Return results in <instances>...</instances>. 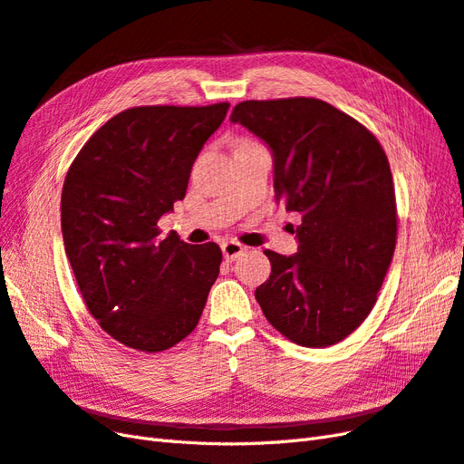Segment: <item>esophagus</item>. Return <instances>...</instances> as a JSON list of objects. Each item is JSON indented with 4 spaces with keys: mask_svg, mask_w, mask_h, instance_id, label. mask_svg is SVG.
<instances>
[{
    "mask_svg": "<svg viewBox=\"0 0 464 464\" xmlns=\"http://www.w3.org/2000/svg\"><path fill=\"white\" fill-rule=\"evenodd\" d=\"M221 250H223V256H225V260H229V262H233V260H237L239 258L245 250H246V246H243L241 243H237V241H225L223 245H221Z\"/></svg>",
    "mask_w": 464,
    "mask_h": 464,
    "instance_id": "34e87169",
    "label": "esophagus"
}]
</instances>
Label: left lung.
<instances>
[{
  "mask_svg": "<svg viewBox=\"0 0 464 464\" xmlns=\"http://www.w3.org/2000/svg\"><path fill=\"white\" fill-rule=\"evenodd\" d=\"M270 145L276 196L301 214L294 256L272 264L255 297L268 323L305 348L338 343L377 303L399 231L385 150L363 124L313 97L243 101L231 114Z\"/></svg>",
  "mask_w": 464,
  "mask_h": 464,
  "instance_id": "left-lung-1",
  "label": "left lung"
}]
</instances>
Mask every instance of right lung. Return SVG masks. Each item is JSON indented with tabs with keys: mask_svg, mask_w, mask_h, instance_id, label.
Wrapping results in <instances>:
<instances>
[{
	"mask_svg": "<svg viewBox=\"0 0 464 464\" xmlns=\"http://www.w3.org/2000/svg\"><path fill=\"white\" fill-rule=\"evenodd\" d=\"M227 111L229 102L122 111L65 175V255L92 319L128 348L155 353L187 338L218 280L216 243L161 237L157 221L187 194L196 157Z\"/></svg>",
	"mask_w": 464,
	"mask_h": 464,
	"instance_id": "obj_1",
	"label": "right lung"
}]
</instances>
